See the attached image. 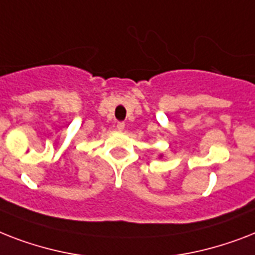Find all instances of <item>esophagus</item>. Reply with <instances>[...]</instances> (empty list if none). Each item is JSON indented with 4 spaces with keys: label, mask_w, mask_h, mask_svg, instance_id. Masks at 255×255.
Returning a JSON list of instances; mask_svg holds the SVG:
<instances>
[{
    "label": "esophagus",
    "mask_w": 255,
    "mask_h": 255,
    "mask_svg": "<svg viewBox=\"0 0 255 255\" xmlns=\"http://www.w3.org/2000/svg\"><path fill=\"white\" fill-rule=\"evenodd\" d=\"M124 127H126V124H124L123 122H118V123H116V129H118V131H123Z\"/></svg>",
    "instance_id": "1"
}]
</instances>
